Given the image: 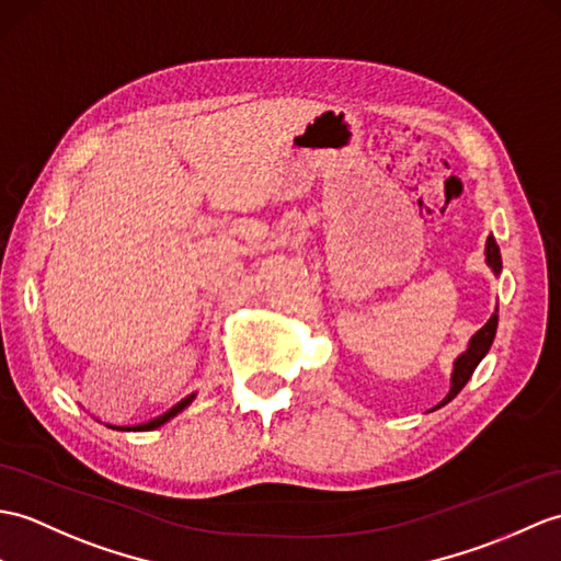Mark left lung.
<instances>
[{"mask_svg":"<svg viewBox=\"0 0 561 561\" xmlns=\"http://www.w3.org/2000/svg\"><path fill=\"white\" fill-rule=\"evenodd\" d=\"M485 263L492 267L494 275H500L502 272V255H500V245L497 241H494V237H488V243H485ZM494 332H497V310L492 312V318L480 328L473 336L471 342H468V348L463 351V354L454 360V370H451V389L449 394L442 399L435 409L445 407V403H449L454 397H457L461 389L466 387V382L471 380L473 370L478 368V363L485 358V354L492 346V340H494ZM433 409V411H435Z\"/></svg>","mask_w":561,"mask_h":561,"instance_id":"obj_1","label":"left lung"}]
</instances>
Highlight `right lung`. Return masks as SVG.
<instances>
[{
  "label": "right lung",
  "instance_id": "right-lung-1",
  "mask_svg": "<svg viewBox=\"0 0 561 561\" xmlns=\"http://www.w3.org/2000/svg\"><path fill=\"white\" fill-rule=\"evenodd\" d=\"M195 399V394H191V397H186V399H181L176 407H172L169 409L167 413H162V415H158V419H152L150 423H140V425H128V427H114V425H110V427H114V430H154V427H160V425H164L169 419H174L176 413H181L184 411L188 403Z\"/></svg>",
  "mask_w": 561,
  "mask_h": 561
}]
</instances>
